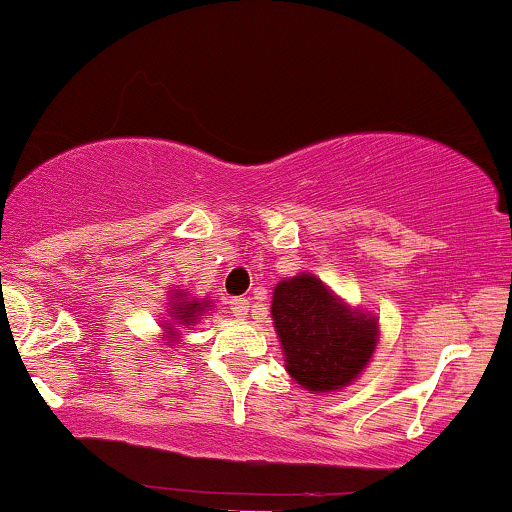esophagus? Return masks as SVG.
I'll return each instance as SVG.
<instances>
[{"instance_id": "esophagus-1", "label": "esophagus", "mask_w": 512, "mask_h": 512, "mask_svg": "<svg viewBox=\"0 0 512 512\" xmlns=\"http://www.w3.org/2000/svg\"><path fill=\"white\" fill-rule=\"evenodd\" d=\"M229 309H232L234 317H246V312H249V300H246V297H234V300L229 302Z\"/></svg>"}]
</instances>
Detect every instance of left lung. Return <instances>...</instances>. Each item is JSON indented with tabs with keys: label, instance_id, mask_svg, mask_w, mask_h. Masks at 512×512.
<instances>
[{
	"label": "left lung",
	"instance_id": "1",
	"mask_svg": "<svg viewBox=\"0 0 512 512\" xmlns=\"http://www.w3.org/2000/svg\"><path fill=\"white\" fill-rule=\"evenodd\" d=\"M271 312L287 372L309 392L346 387L372 358L375 317L350 312L314 275L302 273L278 283Z\"/></svg>",
	"mask_w": 512,
	"mask_h": 512
}]
</instances>
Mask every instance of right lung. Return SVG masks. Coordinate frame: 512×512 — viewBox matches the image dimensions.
I'll return each instance as SVG.
<instances>
[{"mask_svg": "<svg viewBox=\"0 0 512 512\" xmlns=\"http://www.w3.org/2000/svg\"><path fill=\"white\" fill-rule=\"evenodd\" d=\"M208 307H212V304L205 300V302H186V300H179L174 304V312L169 314L171 319H176V321H171V324H176V326H193L195 321H198L200 317H203L205 314V309ZM166 329H171L169 333H171V338L176 336V333L179 331H174V326H169L166 324Z\"/></svg>", "mask_w": 512, "mask_h": 512, "instance_id": "obj_1", "label": "right lung"}]
</instances>
